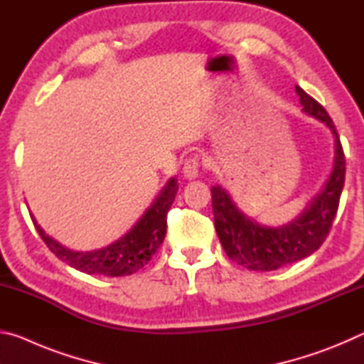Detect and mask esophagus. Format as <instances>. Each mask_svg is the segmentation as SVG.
<instances>
[{
  "label": "esophagus",
  "instance_id": "obj_1",
  "mask_svg": "<svg viewBox=\"0 0 364 364\" xmlns=\"http://www.w3.org/2000/svg\"><path fill=\"white\" fill-rule=\"evenodd\" d=\"M199 167H200V159L199 156H193L184 160L183 165V175L188 178V180H193L197 175H199Z\"/></svg>",
  "mask_w": 364,
  "mask_h": 364
}]
</instances>
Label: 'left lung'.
<instances>
[{"label": "left lung", "instance_id": "8db88e82", "mask_svg": "<svg viewBox=\"0 0 364 364\" xmlns=\"http://www.w3.org/2000/svg\"><path fill=\"white\" fill-rule=\"evenodd\" d=\"M295 91L304 112L328 125L334 134V170L324 189L305 210L291 223L279 228L258 225L239 210L223 188L213 186L210 189L215 230L220 242L231 260L247 269L273 271L316 252L328 237L341 200L345 181V156L334 122L321 104L306 95L300 86H295Z\"/></svg>", "mask_w": 364, "mask_h": 364}]
</instances>
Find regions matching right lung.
I'll return each instance as SVG.
<instances>
[{
  "label": "right lung",
  "mask_w": 364,
  "mask_h": 364,
  "mask_svg": "<svg viewBox=\"0 0 364 364\" xmlns=\"http://www.w3.org/2000/svg\"><path fill=\"white\" fill-rule=\"evenodd\" d=\"M176 191L178 181L176 178H171L154 200V204L125 236L107 247L93 252H75L64 247L63 244L54 241L43 231L33 215L30 217L49 250L69 267L83 271L86 274H101L110 276V278L128 276L147 264L160 244L164 242L165 232H167V213L173 204Z\"/></svg>",
  "instance_id": "1"
}]
</instances>
